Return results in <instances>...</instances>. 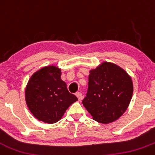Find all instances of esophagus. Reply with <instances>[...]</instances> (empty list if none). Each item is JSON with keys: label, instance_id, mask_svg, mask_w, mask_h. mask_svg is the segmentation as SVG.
<instances>
[{"label": "esophagus", "instance_id": "obj_1", "mask_svg": "<svg viewBox=\"0 0 155 155\" xmlns=\"http://www.w3.org/2000/svg\"><path fill=\"white\" fill-rule=\"evenodd\" d=\"M75 95H76V96H77V97H78V100H79V101L82 100L83 95H82V93H81V92H78V93H75Z\"/></svg>", "mask_w": 155, "mask_h": 155}]
</instances>
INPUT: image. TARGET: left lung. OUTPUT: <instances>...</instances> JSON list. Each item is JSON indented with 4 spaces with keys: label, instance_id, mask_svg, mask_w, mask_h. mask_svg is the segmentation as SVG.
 Listing matches in <instances>:
<instances>
[{
    "label": "left lung",
    "instance_id": "obj_1",
    "mask_svg": "<svg viewBox=\"0 0 155 155\" xmlns=\"http://www.w3.org/2000/svg\"><path fill=\"white\" fill-rule=\"evenodd\" d=\"M133 93L127 72L116 64L103 62L90 71L88 90L82 103L93 120L112 123L127 109Z\"/></svg>",
    "mask_w": 155,
    "mask_h": 155
}]
</instances>
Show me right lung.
Here are the masks:
<instances>
[{
  "mask_svg": "<svg viewBox=\"0 0 155 155\" xmlns=\"http://www.w3.org/2000/svg\"><path fill=\"white\" fill-rule=\"evenodd\" d=\"M61 69L49 65L34 73L25 88V101L31 114L40 121H59L68 107L78 100L61 79Z\"/></svg>",
  "mask_w": 155,
  "mask_h": 155,
  "instance_id": "obj_1",
  "label": "right lung"
}]
</instances>
